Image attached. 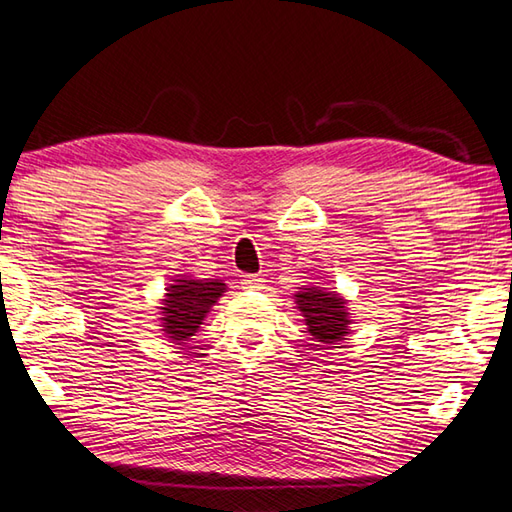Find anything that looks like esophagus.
Returning <instances> with one entry per match:
<instances>
[{
    "mask_svg": "<svg viewBox=\"0 0 512 512\" xmlns=\"http://www.w3.org/2000/svg\"><path fill=\"white\" fill-rule=\"evenodd\" d=\"M262 282H264V279L259 277V275H246V277L242 279L244 288H262Z\"/></svg>",
    "mask_w": 512,
    "mask_h": 512,
    "instance_id": "34e87169",
    "label": "esophagus"
}]
</instances>
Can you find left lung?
I'll list each match as a JSON object with an SVG mask.
<instances>
[{"mask_svg": "<svg viewBox=\"0 0 512 512\" xmlns=\"http://www.w3.org/2000/svg\"><path fill=\"white\" fill-rule=\"evenodd\" d=\"M295 304L304 317L308 333L322 346H335L350 333L353 319L346 308L348 302L335 290L319 286L302 288L295 295Z\"/></svg>", "mask_w": 512, "mask_h": 512, "instance_id": "8db88e82", "label": "left lung"}]
</instances>
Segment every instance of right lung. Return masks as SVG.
Wrapping results in <instances>:
<instances>
[{
  "mask_svg": "<svg viewBox=\"0 0 512 512\" xmlns=\"http://www.w3.org/2000/svg\"><path fill=\"white\" fill-rule=\"evenodd\" d=\"M226 293L222 279H193L182 275L173 279L162 299V330L173 344H184L193 337L199 324Z\"/></svg>",
  "mask_w": 512,
  "mask_h": 512,
  "instance_id": "obj_1",
  "label": "right lung"
}]
</instances>
